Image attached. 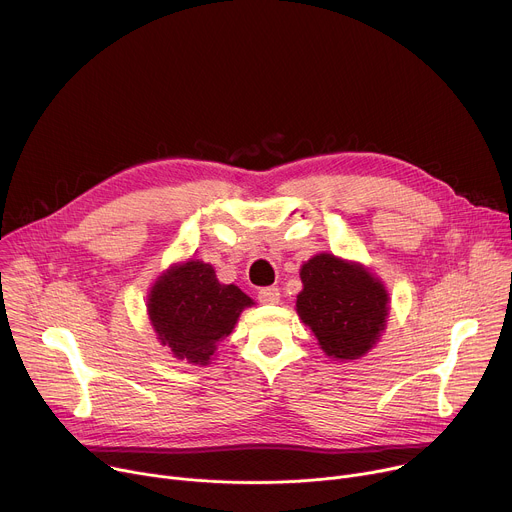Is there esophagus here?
Here are the masks:
<instances>
[{"label":"esophagus","instance_id":"esophagus-1","mask_svg":"<svg viewBox=\"0 0 512 512\" xmlns=\"http://www.w3.org/2000/svg\"><path fill=\"white\" fill-rule=\"evenodd\" d=\"M278 299H280V291L274 287H266V289L258 291V301L262 305H276Z\"/></svg>","mask_w":512,"mask_h":512}]
</instances>
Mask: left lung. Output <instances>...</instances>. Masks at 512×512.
<instances>
[{"instance_id": "8db88e82", "label": "left lung", "mask_w": 512, "mask_h": 512, "mask_svg": "<svg viewBox=\"0 0 512 512\" xmlns=\"http://www.w3.org/2000/svg\"><path fill=\"white\" fill-rule=\"evenodd\" d=\"M297 313L335 360H358L372 350L388 317V293L362 264L317 254L301 266Z\"/></svg>"}]
</instances>
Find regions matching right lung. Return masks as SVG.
Returning <instances> with one entry per match:
<instances>
[{
    "instance_id": "add662e5",
    "label": "right lung",
    "mask_w": 512,
    "mask_h": 512,
    "mask_svg": "<svg viewBox=\"0 0 512 512\" xmlns=\"http://www.w3.org/2000/svg\"><path fill=\"white\" fill-rule=\"evenodd\" d=\"M252 303L236 285H221L211 264L187 260L158 276L148 295V317L175 358L205 366L215 344L232 333Z\"/></svg>"
}]
</instances>
